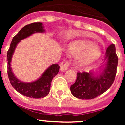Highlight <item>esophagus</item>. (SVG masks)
I'll return each mask as SVG.
<instances>
[{
	"label": "esophagus",
	"instance_id": "1",
	"mask_svg": "<svg viewBox=\"0 0 125 125\" xmlns=\"http://www.w3.org/2000/svg\"><path fill=\"white\" fill-rule=\"evenodd\" d=\"M69 66V62L67 61H64L62 62V63L60 65V70L61 72H65L68 69Z\"/></svg>",
	"mask_w": 125,
	"mask_h": 125
}]
</instances>
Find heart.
<instances>
[{"label": "heart", "instance_id": "heart-1", "mask_svg": "<svg viewBox=\"0 0 125 125\" xmlns=\"http://www.w3.org/2000/svg\"><path fill=\"white\" fill-rule=\"evenodd\" d=\"M66 51L71 56H78L76 63L79 67L91 64L100 56V49L86 41H76L71 42L67 46Z\"/></svg>", "mask_w": 125, "mask_h": 125}]
</instances>
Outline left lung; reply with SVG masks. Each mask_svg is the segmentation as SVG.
<instances>
[{
	"mask_svg": "<svg viewBox=\"0 0 125 125\" xmlns=\"http://www.w3.org/2000/svg\"><path fill=\"white\" fill-rule=\"evenodd\" d=\"M118 62L115 46L111 44L106 49L104 66L100 67L102 71L100 74L93 70L89 73H78L76 82L70 87L73 95L81 100H91L107 91L115 78Z\"/></svg>",
	"mask_w": 125,
	"mask_h": 125,
	"instance_id": "obj_1",
	"label": "left lung"
}]
</instances>
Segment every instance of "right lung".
I'll return each instance as SVG.
<instances>
[{
  "instance_id": "1",
  "label": "right lung",
  "mask_w": 125,
  "mask_h": 125,
  "mask_svg": "<svg viewBox=\"0 0 125 125\" xmlns=\"http://www.w3.org/2000/svg\"><path fill=\"white\" fill-rule=\"evenodd\" d=\"M45 32L42 23L35 22L25 25L20 30L18 34L12 39L9 49L7 53V74L10 84L14 89L25 96L32 98H42L49 94L51 83L53 78L57 74L59 66L57 64L50 66L43 73L40 78L31 83L21 81L14 75L11 68V62L15 49L21 41L35 33Z\"/></svg>"
}]
</instances>
